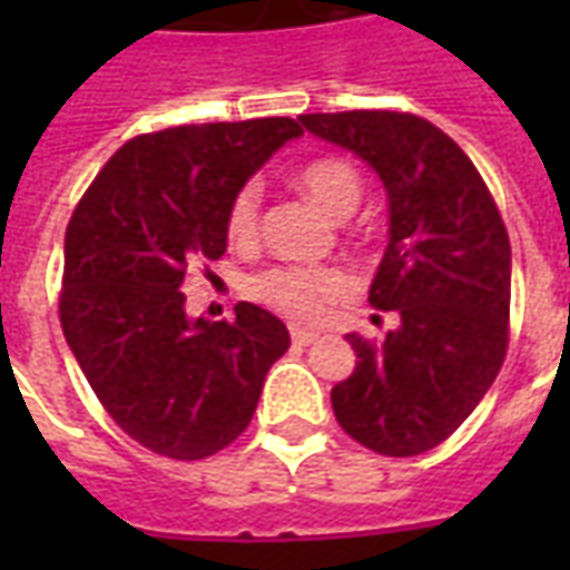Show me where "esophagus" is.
<instances>
[{
  "mask_svg": "<svg viewBox=\"0 0 570 570\" xmlns=\"http://www.w3.org/2000/svg\"><path fill=\"white\" fill-rule=\"evenodd\" d=\"M293 342L296 345H314L317 338H321V333H314V330H298V326H293Z\"/></svg>",
  "mask_w": 570,
  "mask_h": 570,
  "instance_id": "obj_1",
  "label": "esophagus"
}]
</instances>
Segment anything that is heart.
Listing matches in <instances>:
<instances>
[{"label": "heart", "mask_w": 570, "mask_h": 570, "mask_svg": "<svg viewBox=\"0 0 570 570\" xmlns=\"http://www.w3.org/2000/svg\"><path fill=\"white\" fill-rule=\"evenodd\" d=\"M298 186L333 216H347L357 210L363 198L360 174L342 158H321L302 167ZM259 186L249 183L235 195L225 219L228 240L237 247H247L259 235ZM345 289V274L338 268H311V265H272L265 272L253 274L247 293L262 305L281 311L293 321H311L323 311V305Z\"/></svg>", "instance_id": "b5f03b06"}]
</instances>
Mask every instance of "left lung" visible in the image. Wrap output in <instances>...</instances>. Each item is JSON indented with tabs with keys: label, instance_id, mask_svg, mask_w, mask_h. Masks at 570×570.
<instances>
[{
	"label": "left lung",
	"instance_id": "1",
	"mask_svg": "<svg viewBox=\"0 0 570 570\" xmlns=\"http://www.w3.org/2000/svg\"><path fill=\"white\" fill-rule=\"evenodd\" d=\"M302 128L354 151L387 191V249L370 302L396 311L382 345L347 333L351 379L333 387L347 436L391 458L449 440L501 372L510 321V237L461 146L406 112L302 116Z\"/></svg>",
	"mask_w": 570,
	"mask_h": 570
}]
</instances>
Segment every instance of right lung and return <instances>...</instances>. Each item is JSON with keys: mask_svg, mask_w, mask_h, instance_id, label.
<instances>
[{"mask_svg": "<svg viewBox=\"0 0 570 570\" xmlns=\"http://www.w3.org/2000/svg\"><path fill=\"white\" fill-rule=\"evenodd\" d=\"M293 118L142 134L106 161L63 244L60 323L97 400L128 436L176 461L216 454L247 430L262 384L289 347L272 311L188 317V265L228 247V207L284 142Z\"/></svg>", "mask_w": 570, "mask_h": 570, "instance_id": "add662e5", "label": "right lung"}]
</instances>
